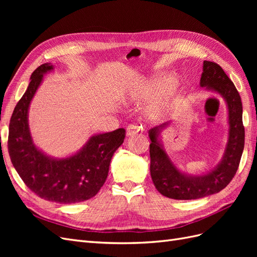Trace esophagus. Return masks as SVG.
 I'll return each instance as SVG.
<instances>
[{"label": "esophagus", "mask_w": 257, "mask_h": 257, "mask_svg": "<svg viewBox=\"0 0 257 257\" xmlns=\"http://www.w3.org/2000/svg\"><path fill=\"white\" fill-rule=\"evenodd\" d=\"M141 132H143L142 125H138V124H130L126 128V135L132 136V135L141 133Z\"/></svg>", "instance_id": "obj_1"}]
</instances>
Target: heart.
<instances>
[{
	"instance_id": "obj_1",
	"label": "heart",
	"mask_w": 257,
	"mask_h": 257,
	"mask_svg": "<svg viewBox=\"0 0 257 257\" xmlns=\"http://www.w3.org/2000/svg\"><path fill=\"white\" fill-rule=\"evenodd\" d=\"M176 78L173 75L159 74L153 76L146 84V93L149 95L165 94L174 88Z\"/></svg>"
}]
</instances>
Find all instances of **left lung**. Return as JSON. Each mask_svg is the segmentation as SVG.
<instances>
[{"mask_svg": "<svg viewBox=\"0 0 257 257\" xmlns=\"http://www.w3.org/2000/svg\"><path fill=\"white\" fill-rule=\"evenodd\" d=\"M200 85L213 90L225 98L228 107V143L222 162L211 173L204 176H186L175 167L158 142L159 127L149 133L150 173L157 190L168 198L197 199L222 191L237 173L244 148V126L242 123V103L235 84L223 68L211 61H204ZM163 124L160 127H164Z\"/></svg>", "mask_w": 257, "mask_h": 257, "instance_id": "left-lung-1", "label": "left lung"}]
</instances>
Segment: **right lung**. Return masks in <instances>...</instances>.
Here are the masks:
<instances>
[{
	"label": "right lung",
	"mask_w": 257,
	"mask_h": 257,
	"mask_svg": "<svg viewBox=\"0 0 257 257\" xmlns=\"http://www.w3.org/2000/svg\"><path fill=\"white\" fill-rule=\"evenodd\" d=\"M52 68L42 64L31 75L29 87L12 114L7 147L15 169L37 196L60 204L80 203L95 196L105 183L125 130L93 136L78 153L63 160L51 159L38 150L30 135L28 110L43 75Z\"/></svg>",
	"instance_id": "1"
}]
</instances>
